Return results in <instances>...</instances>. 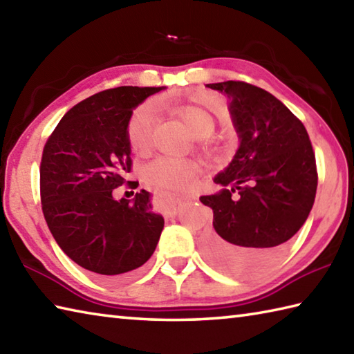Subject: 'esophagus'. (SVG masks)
<instances>
[{"instance_id":"obj_1","label":"esophagus","mask_w":354,"mask_h":354,"mask_svg":"<svg viewBox=\"0 0 354 354\" xmlns=\"http://www.w3.org/2000/svg\"><path fill=\"white\" fill-rule=\"evenodd\" d=\"M183 207V203L181 201H173V203H170L169 205H165L164 207V216L165 218H173V216H176L178 214V212H179V209H181Z\"/></svg>"}]
</instances>
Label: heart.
Returning a JSON list of instances; mask_svg holds the SVG:
<instances>
[{
	"mask_svg": "<svg viewBox=\"0 0 354 354\" xmlns=\"http://www.w3.org/2000/svg\"><path fill=\"white\" fill-rule=\"evenodd\" d=\"M178 118H181L193 135L198 136V147L207 155H216L221 144L210 136L214 130V118L203 106L196 104H175L169 107ZM153 133V112L150 106L142 104L136 107L127 122V140L135 153H145L151 145ZM198 164L192 159L158 158L142 170V179L153 190L159 199L169 201L181 195L189 187L192 178L196 175Z\"/></svg>",
	"mask_w": 354,
	"mask_h": 354,
	"instance_id": "b5f03b06",
	"label": "heart"
}]
</instances>
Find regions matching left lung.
I'll list each match as a JSON object with an SVG mask.
<instances>
[{
    "label": "left lung",
    "mask_w": 354,
    "mask_h": 354,
    "mask_svg": "<svg viewBox=\"0 0 354 354\" xmlns=\"http://www.w3.org/2000/svg\"><path fill=\"white\" fill-rule=\"evenodd\" d=\"M207 87L230 98L241 144L214 178L232 189L199 198L213 210L203 250L225 273L254 276L276 264L308 218L317 189L315 151L299 118L267 90L244 81Z\"/></svg>",
    "instance_id": "1"
}]
</instances>
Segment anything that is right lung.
Listing matches in <instances>:
<instances>
[{
  "label": "right lung",
  "mask_w": 354,
  "mask_h": 354,
  "mask_svg": "<svg viewBox=\"0 0 354 354\" xmlns=\"http://www.w3.org/2000/svg\"><path fill=\"white\" fill-rule=\"evenodd\" d=\"M162 87L102 90L62 116L44 145L39 193L57 244L80 267L106 281L135 273L153 254L164 228L151 195L116 201L131 171L127 122L133 109Z\"/></svg>",
  "instance_id": "right-lung-1"
}]
</instances>
